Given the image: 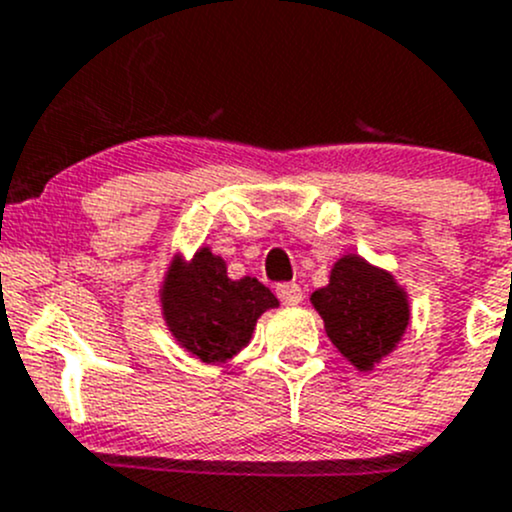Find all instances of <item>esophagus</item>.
Wrapping results in <instances>:
<instances>
[{
  "instance_id": "obj_1",
  "label": "esophagus",
  "mask_w": 512,
  "mask_h": 512,
  "mask_svg": "<svg viewBox=\"0 0 512 512\" xmlns=\"http://www.w3.org/2000/svg\"><path fill=\"white\" fill-rule=\"evenodd\" d=\"M276 295L283 305H298L303 300V291H300L298 283H278Z\"/></svg>"
}]
</instances>
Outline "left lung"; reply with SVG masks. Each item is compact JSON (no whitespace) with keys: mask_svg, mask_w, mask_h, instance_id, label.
<instances>
[{"mask_svg":"<svg viewBox=\"0 0 512 512\" xmlns=\"http://www.w3.org/2000/svg\"><path fill=\"white\" fill-rule=\"evenodd\" d=\"M310 300L333 345L357 370H372L397 347L409 325L407 293L394 276L355 254L335 263L328 286Z\"/></svg>","mask_w":512,"mask_h":512,"instance_id":"obj_1","label":"left lung"}]
</instances>
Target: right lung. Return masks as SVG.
I'll return each mask as SVG.
<instances>
[{
	"label": "right lung",
	"instance_id": "add662e5",
	"mask_svg": "<svg viewBox=\"0 0 512 512\" xmlns=\"http://www.w3.org/2000/svg\"><path fill=\"white\" fill-rule=\"evenodd\" d=\"M160 300L170 333L207 365L244 350L261 313L278 305L256 278L231 281L226 263L209 249H199L189 263L182 258L172 263Z\"/></svg>",
	"mask_w": 512,
	"mask_h": 512
}]
</instances>
